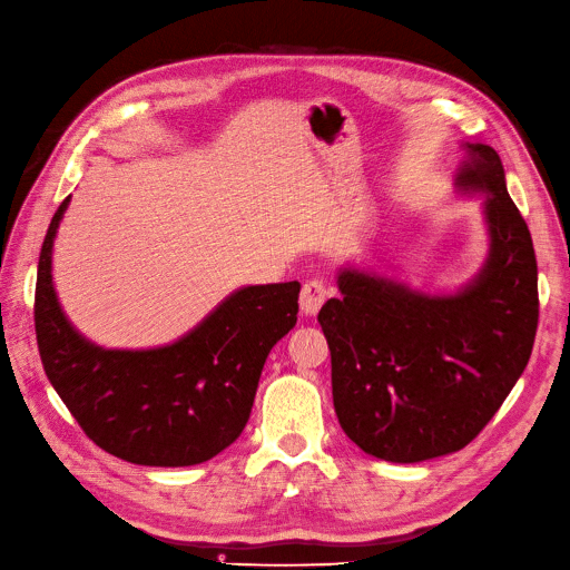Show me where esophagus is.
<instances>
[{"label": "esophagus", "mask_w": 570, "mask_h": 570, "mask_svg": "<svg viewBox=\"0 0 570 570\" xmlns=\"http://www.w3.org/2000/svg\"><path fill=\"white\" fill-rule=\"evenodd\" d=\"M333 287L327 285L323 278H312L306 281L302 287V297H299V306H302V314L306 316H314L318 308L323 306V302L331 297Z\"/></svg>", "instance_id": "esophagus-1"}]
</instances>
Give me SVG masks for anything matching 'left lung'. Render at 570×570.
I'll return each mask as SVG.
<instances>
[{"label": "left lung", "mask_w": 570, "mask_h": 570, "mask_svg": "<svg viewBox=\"0 0 570 570\" xmlns=\"http://www.w3.org/2000/svg\"><path fill=\"white\" fill-rule=\"evenodd\" d=\"M461 193H488L490 254L471 285L430 297L373 273L342 268V295L318 323L333 364V404L366 454L416 463L478 438L528 366L538 331V262L504 166L465 145Z\"/></svg>", "instance_id": "8db88e82"}]
</instances>
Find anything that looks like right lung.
I'll list each match as a JSON object with an SVG mask.
<instances>
[{"instance_id":"obj_1","label":"right lung","mask_w":570,"mask_h":570,"mask_svg":"<svg viewBox=\"0 0 570 570\" xmlns=\"http://www.w3.org/2000/svg\"><path fill=\"white\" fill-rule=\"evenodd\" d=\"M71 197L51 218L38 264L36 335L49 383L101 450L140 465H195L243 433L273 344L297 323L299 283L233 292L195 331L159 350H105L63 316L51 247Z\"/></svg>"}]
</instances>
